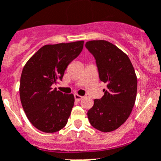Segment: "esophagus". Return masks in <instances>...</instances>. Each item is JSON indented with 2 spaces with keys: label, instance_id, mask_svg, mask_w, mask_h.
Here are the masks:
<instances>
[{
  "label": "esophagus",
  "instance_id": "esophagus-1",
  "mask_svg": "<svg viewBox=\"0 0 161 161\" xmlns=\"http://www.w3.org/2000/svg\"><path fill=\"white\" fill-rule=\"evenodd\" d=\"M74 97H75V99L76 100V101H80V99H82V98L83 97L80 96V95H77V94H75V95H74Z\"/></svg>",
  "mask_w": 161,
  "mask_h": 161
}]
</instances>
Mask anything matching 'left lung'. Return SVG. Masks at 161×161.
I'll return each mask as SVG.
<instances>
[{
	"label": "left lung",
	"instance_id": "obj_1",
	"mask_svg": "<svg viewBox=\"0 0 161 161\" xmlns=\"http://www.w3.org/2000/svg\"><path fill=\"white\" fill-rule=\"evenodd\" d=\"M86 47L94 56L99 80L106 83L104 95L95 99L87 113L90 124L97 130L114 131L125 123L135 103L137 79L129 58L105 40L89 41Z\"/></svg>",
	"mask_w": 161,
	"mask_h": 161
}]
</instances>
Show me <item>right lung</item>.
Segmentation results:
<instances>
[{"label":"right lung","instance_id":"1","mask_svg":"<svg viewBox=\"0 0 161 161\" xmlns=\"http://www.w3.org/2000/svg\"><path fill=\"white\" fill-rule=\"evenodd\" d=\"M84 41L45 45L27 62L20 77L19 96L30 123L43 132H56L67 123L74 95L52 88L83 49Z\"/></svg>","mask_w":161,"mask_h":161}]
</instances>
